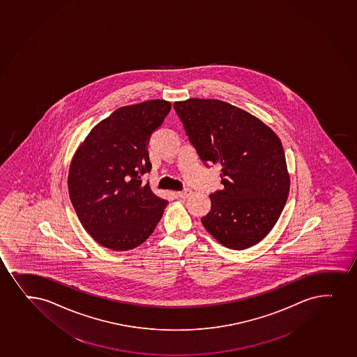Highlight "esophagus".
Masks as SVG:
<instances>
[{
    "instance_id": "34e87169",
    "label": "esophagus",
    "mask_w": 357,
    "mask_h": 357,
    "mask_svg": "<svg viewBox=\"0 0 357 357\" xmlns=\"http://www.w3.org/2000/svg\"><path fill=\"white\" fill-rule=\"evenodd\" d=\"M191 193H192V190L186 188V189L183 190V191H179L178 196L181 198H188L191 196Z\"/></svg>"
}]
</instances>
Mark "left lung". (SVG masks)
I'll use <instances>...</instances> for the list:
<instances>
[{"mask_svg": "<svg viewBox=\"0 0 357 357\" xmlns=\"http://www.w3.org/2000/svg\"><path fill=\"white\" fill-rule=\"evenodd\" d=\"M173 107L202 162L221 166L225 188L210 195L211 209L201 218L203 226L231 250L259 243L289 193L281 141L258 118L225 101L192 98Z\"/></svg>", "mask_w": 357, "mask_h": 357, "instance_id": "1", "label": "left lung"}]
</instances>
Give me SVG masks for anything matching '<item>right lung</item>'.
Instances as JSON below:
<instances>
[{"instance_id":"obj_1","label":"right lung","mask_w":357,"mask_h":357,"mask_svg":"<svg viewBox=\"0 0 357 357\" xmlns=\"http://www.w3.org/2000/svg\"><path fill=\"white\" fill-rule=\"evenodd\" d=\"M169 109L166 100L116 109L93 128L73 158L70 201L84 229L105 248H137L164 214L167 201L143 184V176L151 168L148 142Z\"/></svg>"}]
</instances>
